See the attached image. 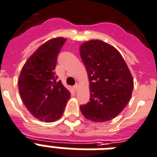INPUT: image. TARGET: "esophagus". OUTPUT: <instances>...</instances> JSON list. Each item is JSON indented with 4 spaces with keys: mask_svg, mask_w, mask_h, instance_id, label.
<instances>
[{
    "mask_svg": "<svg viewBox=\"0 0 157 157\" xmlns=\"http://www.w3.org/2000/svg\"><path fill=\"white\" fill-rule=\"evenodd\" d=\"M73 88H74V90H78V88H79V85L78 84H76V85H75V86H73Z\"/></svg>",
    "mask_w": 157,
    "mask_h": 157,
    "instance_id": "esophagus-1",
    "label": "esophagus"
}]
</instances>
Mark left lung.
<instances>
[{
  "label": "left lung",
  "mask_w": 157,
  "mask_h": 157,
  "mask_svg": "<svg viewBox=\"0 0 157 157\" xmlns=\"http://www.w3.org/2000/svg\"><path fill=\"white\" fill-rule=\"evenodd\" d=\"M80 54L90 81V101L81 105L85 118L105 122L121 113L131 98L133 80L121 54L100 40L80 47Z\"/></svg>",
  "instance_id": "obj_1"
}]
</instances>
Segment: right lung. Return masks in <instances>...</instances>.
I'll return each instance as SVG.
<instances>
[{
  "label": "right lung",
  "mask_w": 157,
  "mask_h": 157,
  "mask_svg": "<svg viewBox=\"0 0 157 157\" xmlns=\"http://www.w3.org/2000/svg\"><path fill=\"white\" fill-rule=\"evenodd\" d=\"M67 39H50L36 50L24 65L19 78L23 102L35 118L48 123L61 118L71 93L57 81V56Z\"/></svg>",
  "instance_id": "1"
}]
</instances>
